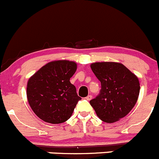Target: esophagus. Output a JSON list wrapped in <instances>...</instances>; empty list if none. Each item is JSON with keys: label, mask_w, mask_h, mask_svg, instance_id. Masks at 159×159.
<instances>
[{"label": "esophagus", "mask_w": 159, "mask_h": 159, "mask_svg": "<svg viewBox=\"0 0 159 159\" xmlns=\"http://www.w3.org/2000/svg\"><path fill=\"white\" fill-rule=\"evenodd\" d=\"M86 100H90L91 99H92V96H91V95H88L87 97H86Z\"/></svg>", "instance_id": "obj_1"}]
</instances>
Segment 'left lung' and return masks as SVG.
Returning <instances> with one entry per match:
<instances>
[{
  "instance_id": "obj_1",
  "label": "left lung",
  "mask_w": 159,
  "mask_h": 159,
  "mask_svg": "<svg viewBox=\"0 0 159 159\" xmlns=\"http://www.w3.org/2000/svg\"><path fill=\"white\" fill-rule=\"evenodd\" d=\"M90 68L101 83V90L89 103L100 120L114 123L136 104L140 92L138 76L120 62H97Z\"/></svg>"
}]
</instances>
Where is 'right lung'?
<instances>
[{"instance_id": "add662e5", "label": "right lung", "mask_w": 159, "mask_h": 159, "mask_svg": "<svg viewBox=\"0 0 159 159\" xmlns=\"http://www.w3.org/2000/svg\"><path fill=\"white\" fill-rule=\"evenodd\" d=\"M77 69L73 61L48 62L28 80L27 99L33 112L43 121L60 124L73 114L81 98L70 80Z\"/></svg>"}]
</instances>
